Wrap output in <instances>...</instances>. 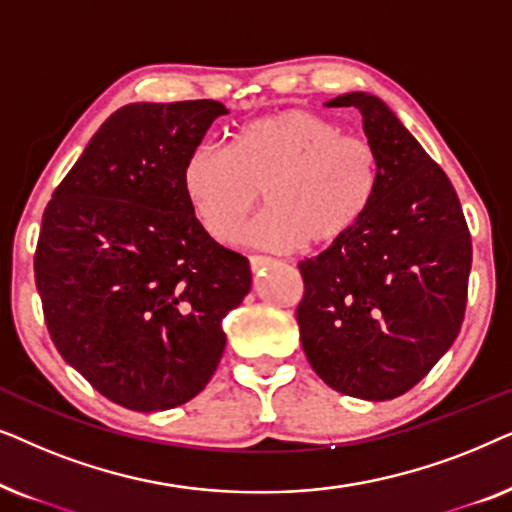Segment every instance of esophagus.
I'll return each mask as SVG.
<instances>
[{"label":"esophagus","mask_w":512,"mask_h":512,"mask_svg":"<svg viewBox=\"0 0 512 512\" xmlns=\"http://www.w3.org/2000/svg\"><path fill=\"white\" fill-rule=\"evenodd\" d=\"M268 265H272V258H268V256H249L251 272H261L268 268Z\"/></svg>","instance_id":"34e87169"}]
</instances>
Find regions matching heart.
Listing matches in <instances>:
<instances>
[{"instance_id": "heart-1", "label": "heart", "mask_w": 512, "mask_h": 512, "mask_svg": "<svg viewBox=\"0 0 512 512\" xmlns=\"http://www.w3.org/2000/svg\"><path fill=\"white\" fill-rule=\"evenodd\" d=\"M377 179L373 146L307 109L256 118L230 151L198 146L181 172L193 216L223 244L237 240L263 193L268 209L251 223L249 240L270 251L345 240L373 205Z\"/></svg>"}]
</instances>
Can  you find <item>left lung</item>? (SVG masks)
<instances>
[{
    "label": "left lung",
    "mask_w": 512,
    "mask_h": 512,
    "mask_svg": "<svg viewBox=\"0 0 512 512\" xmlns=\"http://www.w3.org/2000/svg\"><path fill=\"white\" fill-rule=\"evenodd\" d=\"M380 167L368 214L345 240L298 263L305 356L340 394L410 391L459 335L473 247L457 191L380 97L347 93Z\"/></svg>",
    "instance_id": "1"
}]
</instances>
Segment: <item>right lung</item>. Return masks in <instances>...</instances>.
<instances>
[{
	"mask_svg": "<svg viewBox=\"0 0 512 512\" xmlns=\"http://www.w3.org/2000/svg\"><path fill=\"white\" fill-rule=\"evenodd\" d=\"M221 102H137L111 114L55 188L34 282L53 345L109 401L170 410L219 366L223 317L251 289L249 261L214 242L181 172Z\"/></svg>",
	"mask_w": 512,
	"mask_h": 512,
	"instance_id": "1",
	"label": "right lung"
}]
</instances>
